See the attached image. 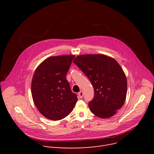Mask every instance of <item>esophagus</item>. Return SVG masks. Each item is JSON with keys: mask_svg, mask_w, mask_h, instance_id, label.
I'll return each mask as SVG.
<instances>
[{"mask_svg": "<svg viewBox=\"0 0 154 154\" xmlns=\"http://www.w3.org/2000/svg\"><path fill=\"white\" fill-rule=\"evenodd\" d=\"M83 95H84V93H83V92H82V91H80V92H79V94H78V97H79V98H80V99H82V98L83 97Z\"/></svg>", "mask_w": 154, "mask_h": 154, "instance_id": "1", "label": "esophagus"}]
</instances>
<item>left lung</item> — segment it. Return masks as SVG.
Segmentation results:
<instances>
[{"instance_id": "left-lung-1", "label": "left lung", "mask_w": 154, "mask_h": 154, "mask_svg": "<svg viewBox=\"0 0 154 154\" xmlns=\"http://www.w3.org/2000/svg\"><path fill=\"white\" fill-rule=\"evenodd\" d=\"M73 62L93 85L94 96L88 102L91 112L102 119L114 116L123 106L127 90L125 75L118 62L102 54L79 55Z\"/></svg>"}]
</instances>
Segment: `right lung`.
I'll return each mask as SVG.
<instances>
[{
  "instance_id": "add662e5",
  "label": "right lung",
  "mask_w": 154,
  "mask_h": 154,
  "mask_svg": "<svg viewBox=\"0 0 154 154\" xmlns=\"http://www.w3.org/2000/svg\"><path fill=\"white\" fill-rule=\"evenodd\" d=\"M74 55L48 57L37 67L32 80V96L42 116L52 120L67 117L74 108L77 97L66 79Z\"/></svg>"
}]
</instances>
